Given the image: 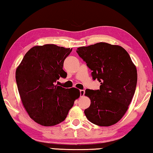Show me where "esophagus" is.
I'll return each mask as SVG.
<instances>
[{
    "instance_id": "esophagus-1",
    "label": "esophagus",
    "mask_w": 153,
    "mask_h": 153,
    "mask_svg": "<svg viewBox=\"0 0 153 153\" xmlns=\"http://www.w3.org/2000/svg\"><path fill=\"white\" fill-rule=\"evenodd\" d=\"M85 94V90H80V96H83Z\"/></svg>"
}]
</instances>
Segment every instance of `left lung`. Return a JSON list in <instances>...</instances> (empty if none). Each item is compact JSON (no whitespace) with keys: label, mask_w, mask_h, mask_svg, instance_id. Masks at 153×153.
Here are the masks:
<instances>
[{"label":"left lung","mask_w":153,"mask_h":153,"mask_svg":"<svg viewBox=\"0 0 153 153\" xmlns=\"http://www.w3.org/2000/svg\"><path fill=\"white\" fill-rule=\"evenodd\" d=\"M100 89H87L85 95L91 100L85 109L91 123L109 126L117 123L127 111L137 85V69L128 53L122 46L100 42L77 48Z\"/></svg>","instance_id":"1"}]
</instances>
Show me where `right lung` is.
Wrapping results in <instances>:
<instances>
[{
	"mask_svg": "<svg viewBox=\"0 0 153 153\" xmlns=\"http://www.w3.org/2000/svg\"><path fill=\"white\" fill-rule=\"evenodd\" d=\"M72 48L55 44L33 47L25 54L16 71L21 100L31 119L42 126H55L63 122L74 100L80 96L78 89H65L56 85L65 59Z\"/></svg>",
	"mask_w": 153,
	"mask_h": 153,
	"instance_id": "add662e5",
	"label": "right lung"
}]
</instances>
